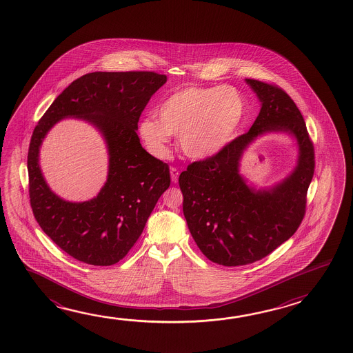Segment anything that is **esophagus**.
Wrapping results in <instances>:
<instances>
[{
	"instance_id": "34e87169",
	"label": "esophagus",
	"mask_w": 353,
	"mask_h": 353,
	"mask_svg": "<svg viewBox=\"0 0 353 353\" xmlns=\"http://www.w3.org/2000/svg\"><path fill=\"white\" fill-rule=\"evenodd\" d=\"M170 174H171V181H172L174 183H177V182H179V170L176 168H170Z\"/></svg>"
}]
</instances>
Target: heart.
Instances as JSON below:
<instances>
[{
  "instance_id": "heart-1",
  "label": "heart",
  "mask_w": 353,
  "mask_h": 353,
  "mask_svg": "<svg viewBox=\"0 0 353 353\" xmlns=\"http://www.w3.org/2000/svg\"><path fill=\"white\" fill-rule=\"evenodd\" d=\"M245 112V99L236 87H183L159 104V118L141 119L138 132L154 157H166L174 134L185 155L203 160L218 155L235 139Z\"/></svg>"
}]
</instances>
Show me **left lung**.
Masks as SVG:
<instances>
[{
  "label": "left lung",
  "instance_id": "obj_1",
  "mask_svg": "<svg viewBox=\"0 0 353 353\" xmlns=\"http://www.w3.org/2000/svg\"><path fill=\"white\" fill-rule=\"evenodd\" d=\"M245 81L261 102L252 127L218 155L191 163L179 179L183 214L196 246L207 259L228 267L266 257L296 232L315 166L314 146L293 99L278 87ZM271 132L296 140L297 162L283 180L256 189L241 174V160L250 144Z\"/></svg>",
  "mask_w": 353,
  "mask_h": 353
}]
</instances>
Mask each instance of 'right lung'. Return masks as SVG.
Listing matches in <instances>:
<instances>
[{"label": "right lung", "instance_id": "add662e5", "mask_svg": "<svg viewBox=\"0 0 353 353\" xmlns=\"http://www.w3.org/2000/svg\"><path fill=\"white\" fill-rule=\"evenodd\" d=\"M166 81V75L150 71L87 74L59 94L35 127L28 151L30 207L43 232L76 260L92 266L121 260L168 190V163L151 157L137 134L145 105ZM66 117L97 128L109 152L108 181L97 196L85 203L55 195L39 165L45 137Z\"/></svg>", "mask_w": 353, "mask_h": 353}]
</instances>
